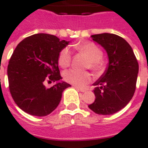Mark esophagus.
I'll use <instances>...</instances> for the list:
<instances>
[{"label":"esophagus","mask_w":148,"mask_h":148,"mask_svg":"<svg viewBox=\"0 0 148 148\" xmlns=\"http://www.w3.org/2000/svg\"><path fill=\"white\" fill-rule=\"evenodd\" d=\"M75 87V89H76V90H78V91H80V92H86V90H84V89L80 88V87Z\"/></svg>","instance_id":"esophagus-1"}]
</instances>
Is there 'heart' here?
<instances>
[{"mask_svg": "<svg viewBox=\"0 0 148 148\" xmlns=\"http://www.w3.org/2000/svg\"><path fill=\"white\" fill-rule=\"evenodd\" d=\"M78 53H82L90 60V69L96 75L102 74L106 70V64L101 59L103 52L96 44L92 42H85L74 46ZM72 60V53L69 48L64 47L60 51L58 56V63L62 68L70 66ZM64 78L68 83L75 87H83L91 81V75L88 72H82L76 70H69L64 74Z\"/></svg>", "mask_w": 148, "mask_h": 148, "instance_id": "b5f03b06", "label": "heart"}]
</instances>
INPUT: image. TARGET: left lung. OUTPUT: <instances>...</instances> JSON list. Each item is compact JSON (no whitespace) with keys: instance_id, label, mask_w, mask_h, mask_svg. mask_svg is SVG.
Instances as JSON below:
<instances>
[{"instance_id":"8db88e82","label":"left lung","mask_w":148,"mask_h":148,"mask_svg":"<svg viewBox=\"0 0 148 148\" xmlns=\"http://www.w3.org/2000/svg\"><path fill=\"white\" fill-rule=\"evenodd\" d=\"M91 37L107 51L109 64L93 84L95 99L88 107L97 114H113L125 108L134 95L138 61L130 44L119 35L102 33Z\"/></svg>"}]
</instances>
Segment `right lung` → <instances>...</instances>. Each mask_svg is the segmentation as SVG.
Segmentation results:
<instances>
[{"label": "right lung", "instance_id": "1", "mask_svg": "<svg viewBox=\"0 0 148 148\" xmlns=\"http://www.w3.org/2000/svg\"><path fill=\"white\" fill-rule=\"evenodd\" d=\"M68 43L53 35L35 34L21 40L13 52L7 67L9 88L15 104L28 114L51 113L59 104L63 91L71 87L64 82L50 88L44 84L62 78L58 56Z\"/></svg>", "mask_w": 148, "mask_h": 148}]
</instances>
